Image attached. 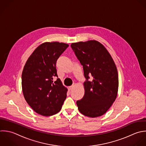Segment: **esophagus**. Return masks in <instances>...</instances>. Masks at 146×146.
<instances>
[{"label": "esophagus", "mask_w": 146, "mask_h": 146, "mask_svg": "<svg viewBox=\"0 0 146 146\" xmlns=\"http://www.w3.org/2000/svg\"><path fill=\"white\" fill-rule=\"evenodd\" d=\"M73 86H71L69 87V88H68V90H69V91L72 90L73 89Z\"/></svg>", "instance_id": "34e87169"}]
</instances>
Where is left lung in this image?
Here are the masks:
<instances>
[{
	"instance_id": "1",
	"label": "left lung",
	"mask_w": 146,
	"mask_h": 146,
	"mask_svg": "<svg viewBox=\"0 0 146 146\" xmlns=\"http://www.w3.org/2000/svg\"><path fill=\"white\" fill-rule=\"evenodd\" d=\"M70 46L83 66L86 79L84 96L76 102L78 110L89 117L101 116L117 96L119 82L115 64L107 49L97 41L72 43Z\"/></svg>"
}]
</instances>
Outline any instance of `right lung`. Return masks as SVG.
I'll use <instances>...</instances> for the list:
<instances>
[{
  "label": "right lung",
  "mask_w": 146,
  "mask_h": 146,
  "mask_svg": "<svg viewBox=\"0 0 146 146\" xmlns=\"http://www.w3.org/2000/svg\"><path fill=\"white\" fill-rule=\"evenodd\" d=\"M68 46L62 42L43 43L34 50L24 67L21 76L24 97L31 108L41 115L58 113L66 98L67 89L58 78L56 64Z\"/></svg>",
  "instance_id": "right-lung-1"
}]
</instances>
